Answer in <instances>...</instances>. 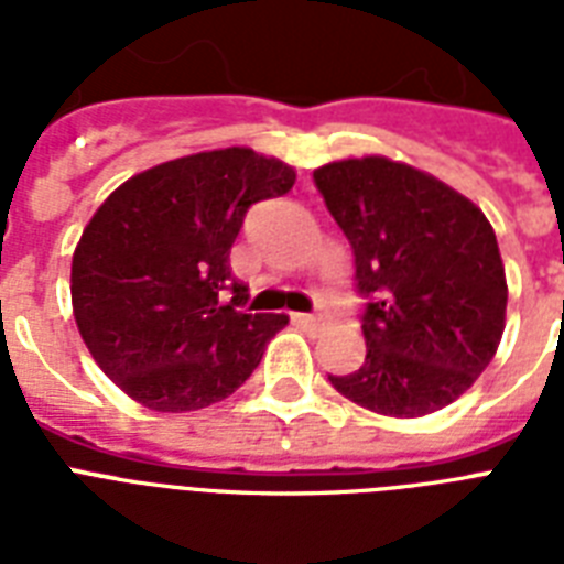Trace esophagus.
<instances>
[{
	"mask_svg": "<svg viewBox=\"0 0 564 564\" xmlns=\"http://www.w3.org/2000/svg\"><path fill=\"white\" fill-rule=\"evenodd\" d=\"M295 322L316 327V325H322V313H301V316H295Z\"/></svg>",
	"mask_w": 564,
	"mask_h": 564,
	"instance_id": "esophagus-1",
	"label": "esophagus"
}]
</instances>
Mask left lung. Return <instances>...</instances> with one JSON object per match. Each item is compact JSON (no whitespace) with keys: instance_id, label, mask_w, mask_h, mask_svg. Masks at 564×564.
<instances>
[{"instance_id":"left-lung-1","label":"left lung","mask_w":564,"mask_h":564,"mask_svg":"<svg viewBox=\"0 0 564 564\" xmlns=\"http://www.w3.org/2000/svg\"><path fill=\"white\" fill-rule=\"evenodd\" d=\"M354 248L366 362L330 383L392 419L454 403L486 371L507 327V272L486 213L430 172L383 154L313 172Z\"/></svg>"}]
</instances>
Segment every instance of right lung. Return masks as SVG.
<instances>
[{"instance_id":"add662e5","label":"right lung","mask_w":564,"mask_h":564,"mask_svg":"<svg viewBox=\"0 0 564 564\" xmlns=\"http://www.w3.org/2000/svg\"><path fill=\"white\" fill-rule=\"evenodd\" d=\"M290 163L248 145L137 172L101 202L73 254V316L99 369L154 412L204 410L260 366L290 325L220 301L230 246L254 202L290 193Z\"/></svg>"}]
</instances>
